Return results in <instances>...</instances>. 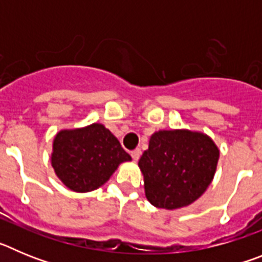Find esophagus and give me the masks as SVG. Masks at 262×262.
<instances>
[{
    "label": "esophagus",
    "mask_w": 262,
    "mask_h": 262,
    "mask_svg": "<svg viewBox=\"0 0 262 262\" xmlns=\"http://www.w3.org/2000/svg\"><path fill=\"white\" fill-rule=\"evenodd\" d=\"M140 155H142V151H140V149H139V148H136L135 151L131 152V156H133L134 161H138V160L140 159Z\"/></svg>",
    "instance_id": "esophagus-1"
}]
</instances>
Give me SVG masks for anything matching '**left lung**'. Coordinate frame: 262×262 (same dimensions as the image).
Segmentation results:
<instances>
[{
	"instance_id": "1",
	"label": "left lung",
	"mask_w": 262,
	"mask_h": 262,
	"mask_svg": "<svg viewBox=\"0 0 262 262\" xmlns=\"http://www.w3.org/2000/svg\"><path fill=\"white\" fill-rule=\"evenodd\" d=\"M217 160L219 148L206 134L186 128L156 131L138 163L147 200L166 210L191 205L214 180Z\"/></svg>"
}]
</instances>
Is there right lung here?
I'll return each mask as SVG.
<instances>
[{
  "instance_id": "add662e5",
  "label": "right lung",
  "mask_w": 262,
  "mask_h": 262,
  "mask_svg": "<svg viewBox=\"0 0 262 262\" xmlns=\"http://www.w3.org/2000/svg\"><path fill=\"white\" fill-rule=\"evenodd\" d=\"M126 161L131 156L102 123L60 129L53 138L51 165L60 181L76 193L101 187Z\"/></svg>"
}]
</instances>
